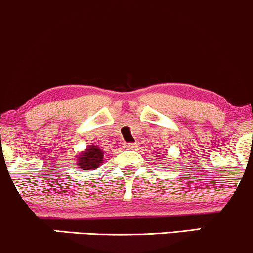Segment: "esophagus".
I'll use <instances>...</instances> for the list:
<instances>
[{
  "instance_id": "34e87169",
  "label": "esophagus",
  "mask_w": 253,
  "mask_h": 253,
  "mask_svg": "<svg viewBox=\"0 0 253 253\" xmlns=\"http://www.w3.org/2000/svg\"><path fill=\"white\" fill-rule=\"evenodd\" d=\"M136 147H138V144L136 143H130L126 145V149H129V150H135Z\"/></svg>"
}]
</instances>
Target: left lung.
<instances>
[{"mask_svg":"<svg viewBox=\"0 0 253 253\" xmlns=\"http://www.w3.org/2000/svg\"><path fill=\"white\" fill-rule=\"evenodd\" d=\"M156 157H158V158H157V159H158V161H163V158H165V155H164V156H161V155H157ZM161 164H163V163H161Z\"/></svg>","mask_w":253,"mask_h":253,"instance_id":"1","label":"left lung"}]
</instances>
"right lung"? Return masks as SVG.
I'll return each mask as SVG.
<instances>
[{
    "instance_id": "1",
    "label": "right lung",
    "mask_w": 253,
    "mask_h": 253,
    "mask_svg": "<svg viewBox=\"0 0 253 253\" xmlns=\"http://www.w3.org/2000/svg\"><path fill=\"white\" fill-rule=\"evenodd\" d=\"M104 152L98 146L88 145L86 149L76 155V164L82 170H95L103 163Z\"/></svg>"
}]
</instances>
